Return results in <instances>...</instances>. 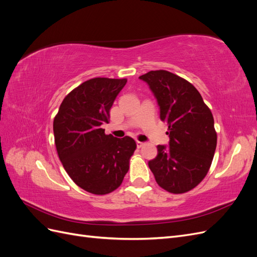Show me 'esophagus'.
Segmentation results:
<instances>
[{
  "label": "esophagus",
  "instance_id": "esophagus-1",
  "mask_svg": "<svg viewBox=\"0 0 257 257\" xmlns=\"http://www.w3.org/2000/svg\"><path fill=\"white\" fill-rule=\"evenodd\" d=\"M136 144H137V148H142V147H144L145 146V143H142V142H136Z\"/></svg>",
  "mask_w": 257,
  "mask_h": 257
}]
</instances>
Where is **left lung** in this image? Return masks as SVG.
<instances>
[{"instance_id":"8db88e82","label":"left lung","mask_w":257,"mask_h":257,"mask_svg":"<svg viewBox=\"0 0 257 257\" xmlns=\"http://www.w3.org/2000/svg\"><path fill=\"white\" fill-rule=\"evenodd\" d=\"M149 84L160 106V118L168 125L169 147L158 146L149 161L155 181L165 191L183 194L208 174L216 148L211 110L200 93L182 77L160 69L139 77Z\"/></svg>"}]
</instances>
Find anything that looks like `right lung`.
<instances>
[{"mask_svg":"<svg viewBox=\"0 0 257 257\" xmlns=\"http://www.w3.org/2000/svg\"><path fill=\"white\" fill-rule=\"evenodd\" d=\"M127 79L92 78L72 90L53 119L59 159L72 180L95 195H105L121 185L136 150L133 138L106 135L103 123Z\"/></svg>","mask_w":257,"mask_h":257,"instance_id":"1","label":"right lung"}]
</instances>
